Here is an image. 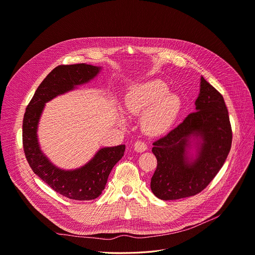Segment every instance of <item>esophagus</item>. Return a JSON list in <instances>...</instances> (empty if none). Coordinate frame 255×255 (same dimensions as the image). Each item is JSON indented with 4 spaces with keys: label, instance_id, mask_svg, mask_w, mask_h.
<instances>
[{
    "label": "esophagus",
    "instance_id": "esophagus-1",
    "mask_svg": "<svg viewBox=\"0 0 255 255\" xmlns=\"http://www.w3.org/2000/svg\"><path fill=\"white\" fill-rule=\"evenodd\" d=\"M147 149V145L142 141H136L134 143V150L137 152H143Z\"/></svg>",
    "mask_w": 255,
    "mask_h": 255
}]
</instances>
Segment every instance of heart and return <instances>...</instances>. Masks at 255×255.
Returning <instances> with one entry per match:
<instances>
[{"label":"heart","instance_id":"obj_1","mask_svg":"<svg viewBox=\"0 0 255 255\" xmlns=\"http://www.w3.org/2000/svg\"><path fill=\"white\" fill-rule=\"evenodd\" d=\"M125 108L142 116L143 131L152 136L167 132L176 121L181 109V99L159 80H151L130 88L125 97Z\"/></svg>","mask_w":255,"mask_h":255}]
</instances>
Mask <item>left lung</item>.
I'll return each mask as SVG.
<instances>
[{
    "label": "left lung",
    "mask_w": 255,
    "mask_h": 255,
    "mask_svg": "<svg viewBox=\"0 0 255 255\" xmlns=\"http://www.w3.org/2000/svg\"><path fill=\"white\" fill-rule=\"evenodd\" d=\"M195 111L152 143L157 166L150 188L159 199L175 200L199 193L229 154L232 128L224 98L202 76Z\"/></svg>",
    "instance_id": "obj_1"
}]
</instances>
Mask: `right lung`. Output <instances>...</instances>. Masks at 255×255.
I'll return each instance as SVG.
<instances>
[{"label":"right lung","instance_id":"add662e5","mask_svg":"<svg viewBox=\"0 0 255 255\" xmlns=\"http://www.w3.org/2000/svg\"><path fill=\"white\" fill-rule=\"evenodd\" d=\"M101 70L102 67L84 63L56 67L37 87L23 119V148L30 168L52 189L70 199L98 198L105 189L112 169L124 155L125 145L102 147L84 166L64 170L55 166L40 149L37 128L45 104L88 83Z\"/></svg>","mask_w":255,"mask_h":255}]
</instances>
